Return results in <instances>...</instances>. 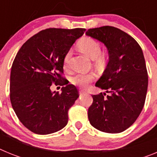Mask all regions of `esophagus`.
<instances>
[{"mask_svg":"<svg viewBox=\"0 0 157 157\" xmlns=\"http://www.w3.org/2000/svg\"><path fill=\"white\" fill-rule=\"evenodd\" d=\"M84 93H85V91H84V90H79V94H83Z\"/></svg>","mask_w":157,"mask_h":157,"instance_id":"esophagus-1","label":"esophagus"}]
</instances>
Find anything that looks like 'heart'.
<instances>
[{
    "mask_svg": "<svg viewBox=\"0 0 157 157\" xmlns=\"http://www.w3.org/2000/svg\"><path fill=\"white\" fill-rule=\"evenodd\" d=\"M79 50L91 59H94L95 61L101 63L104 61L105 54L101 52L100 43L92 37H84L78 44ZM71 56V50H69L65 54L63 58V63L65 66H67ZM94 78V75L92 73H78L71 78V82L74 85L84 88L89 83L93 81Z\"/></svg>",
    "mask_w": 157,
    "mask_h": 157,
    "instance_id": "heart-1",
    "label": "heart"
}]
</instances>
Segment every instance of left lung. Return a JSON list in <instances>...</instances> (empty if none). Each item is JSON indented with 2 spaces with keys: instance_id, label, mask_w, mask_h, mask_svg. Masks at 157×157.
Wrapping results in <instances>:
<instances>
[{
  "instance_id": "left-lung-1",
  "label": "left lung",
  "mask_w": 157,
  "mask_h": 157,
  "mask_svg": "<svg viewBox=\"0 0 157 157\" xmlns=\"http://www.w3.org/2000/svg\"><path fill=\"white\" fill-rule=\"evenodd\" d=\"M86 34L103 42L109 52V63L96 86L110 94L92 95L90 123L103 132H123L136 121L145 105L148 72L143 52L134 38L116 27L88 29Z\"/></svg>"
}]
</instances>
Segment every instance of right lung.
<instances>
[{
    "instance_id": "add662e5",
    "label": "right lung",
    "mask_w": 157,
    "mask_h": 157,
    "mask_svg": "<svg viewBox=\"0 0 157 157\" xmlns=\"http://www.w3.org/2000/svg\"><path fill=\"white\" fill-rule=\"evenodd\" d=\"M85 28H48L30 37L12 63L10 101L19 121L37 134L63 129L68 110L79 97L75 86L63 77V58ZM62 92H52L53 83Z\"/></svg>"
}]
</instances>
